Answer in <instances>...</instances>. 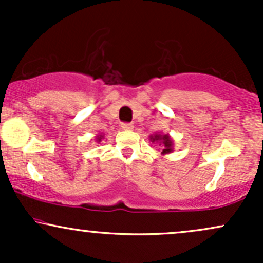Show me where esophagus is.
Instances as JSON below:
<instances>
[{"label":"esophagus","instance_id":"esophagus-1","mask_svg":"<svg viewBox=\"0 0 263 263\" xmlns=\"http://www.w3.org/2000/svg\"><path fill=\"white\" fill-rule=\"evenodd\" d=\"M121 128L125 129V131H131V129H134V123L123 122L121 125Z\"/></svg>","mask_w":263,"mask_h":263}]
</instances>
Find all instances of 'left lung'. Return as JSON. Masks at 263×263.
Returning <instances> with one entry per match:
<instances>
[{
  "instance_id": "1",
  "label": "left lung",
  "mask_w": 263,
  "mask_h": 263,
  "mask_svg": "<svg viewBox=\"0 0 263 263\" xmlns=\"http://www.w3.org/2000/svg\"><path fill=\"white\" fill-rule=\"evenodd\" d=\"M149 141L152 143H159V146H162V155H167V153H171L173 151V141H172L168 134L151 135Z\"/></svg>"
}]
</instances>
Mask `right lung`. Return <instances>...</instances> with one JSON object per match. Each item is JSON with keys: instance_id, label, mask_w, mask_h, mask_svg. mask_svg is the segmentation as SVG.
Returning <instances> with one entry per match:
<instances>
[{"instance_id": "obj_1", "label": "right lung", "mask_w": 263, "mask_h": 263, "mask_svg": "<svg viewBox=\"0 0 263 263\" xmlns=\"http://www.w3.org/2000/svg\"><path fill=\"white\" fill-rule=\"evenodd\" d=\"M102 137H104V136H102V135H99V136H96V141H99V142H100Z\"/></svg>"}]
</instances>
